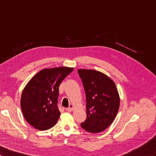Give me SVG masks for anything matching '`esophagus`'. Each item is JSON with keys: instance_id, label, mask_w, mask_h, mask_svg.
<instances>
[{"instance_id": "1", "label": "esophagus", "mask_w": 156, "mask_h": 156, "mask_svg": "<svg viewBox=\"0 0 156 156\" xmlns=\"http://www.w3.org/2000/svg\"><path fill=\"white\" fill-rule=\"evenodd\" d=\"M73 107H74L73 105V104H70V105H69V107H68V108L66 109V111H69V112H71V111H73Z\"/></svg>"}]
</instances>
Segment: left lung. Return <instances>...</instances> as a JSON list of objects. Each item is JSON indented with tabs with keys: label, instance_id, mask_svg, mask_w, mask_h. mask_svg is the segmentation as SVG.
<instances>
[{
	"label": "left lung",
	"instance_id": "8db88e82",
	"mask_svg": "<svg viewBox=\"0 0 156 156\" xmlns=\"http://www.w3.org/2000/svg\"><path fill=\"white\" fill-rule=\"evenodd\" d=\"M86 98L87 117L82 129L98 133L109 127L117 116L120 98L115 83L109 77L95 70L79 69Z\"/></svg>",
	"mask_w": 156,
	"mask_h": 156
}]
</instances>
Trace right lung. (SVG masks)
<instances>
[{"instance_id":"add662e5","label":"right lung","mask_w":156,"mask_h":156,"mask_svg":"<svg viewBox=\"0 0 156 156\" xmlns=\"http://www.w3.org/2000/svg\"><path fill=\"white\" fill-rule=\"evenodd\" d=\"M73 68L43 69L27 83L21 96V109L26 121L35 129L46 130L61 115L58 108L59 86Z\"/></svg>"}]
</instances>
